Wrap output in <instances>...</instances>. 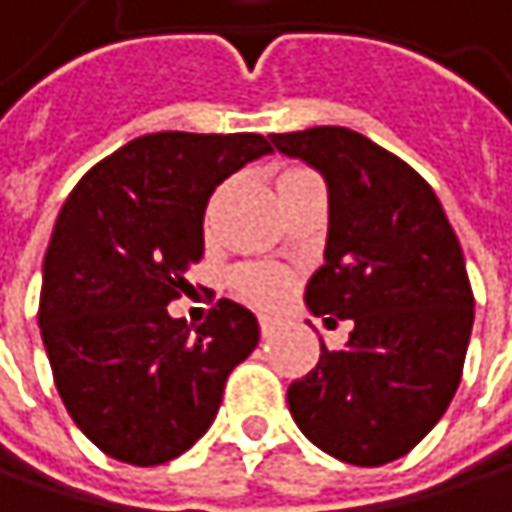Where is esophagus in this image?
I'll list each match as a JSON object with an SVG mask.
<instances>
[{"instance_id":"34e87169","label":"esophagus","mask_w":512,"mask_h":512,"mask_svg":"<svg viewBox=\"0 0 512 512\" xmlns=\"http://www.w3.org/2000/svg\"><path fill=\"white\" fill-rule=\"evenodd\" d=\"M257 323H260V335H263V338L275 335V332L284 326V320H281V317H275V314H260V317H257Z\"/></svg>"}]
</instances>
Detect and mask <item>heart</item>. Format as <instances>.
Wrapping results in <instances>:
<instances>
[{
	"label": "heart",
	"mask_w": 512,
	"mask_h": 512,
	"mask_svg": "<svg viewBox=\"0 0 512 512\" xmlns=\"http://www.w3.org/2000/svg\"><path fill=\"white\" fill-rule=\"evenodd\" d=\"M237 290L243 296H249L252 302L269 305L287 293V278L275 269H266V266H249V269L237 272Z\"/></svg>",
	"instance_id": "1"
}]
</instances>
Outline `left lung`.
Segmentation results:
<instances>
[{"label":"left lung","mask_w":512,"mask_h":512,"mask_svg":"<svg viewBox=\"0 0 512 512\" xmlns=\"http://www.w3.org/2000/svg\"><path fill=\"white\" fill-rule=\"evenodd\" d=\"M272 145L329 186L326 263L305 302L350 320L344 350L287 388L296 427L335 460L385 465L409 454L457 394L474 323L460 240L433 186L347 127L272 133Z\"/></svg>","instance_id":"8db88e82"}]
</instances>
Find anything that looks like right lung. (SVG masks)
<instances>
[{"label": "right lung", "mask_w": 512, "mask_h": 512, "mask_svg": "<svg viewBox=\"0 0 512 512\" xmlns=\"http://www.w3.org/2000/svg\"><path fill=\"white\" fill-rule=\"evenodd\" d=\"M272 145L257 133H151L97 162L52 228L41 338L73 424L112 460L159 465L213 424L228 373L252 356L255 314L219 299L201 326L168 302L204 255L213 189Z\"/></svg>", "instance_id": "add662e5"}]
</instances>
